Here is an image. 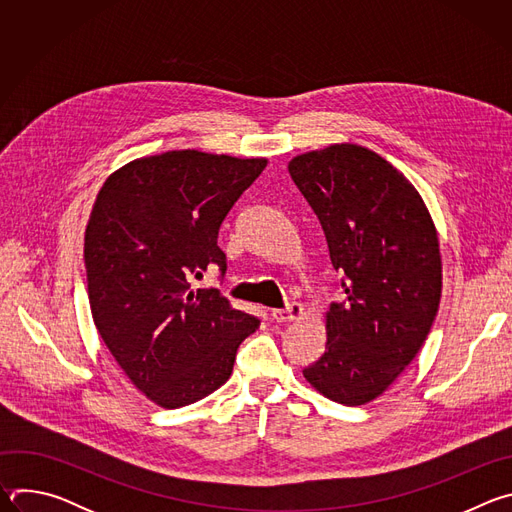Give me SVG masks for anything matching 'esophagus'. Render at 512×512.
<instances>
[{
	"mask_svg": "<svg viewBox=\"0 0 512 512\" xmlns=\"http://www.w3.org/2000/svg\"><path fill=\"white\" fill-rule=\"evenodd\" d=\"M271 316H273L275 322H296V320H300L304 316V308H302V304L294 302V304H289L283 310H273Z\"/></svg>",
	"mask_w": 512,
	"mask_h": 512,
	"instance_id": "esophagus-1",
	"label": "esophagus"
}]
</instances>
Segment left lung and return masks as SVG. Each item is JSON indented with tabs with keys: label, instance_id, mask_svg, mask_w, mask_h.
Listing matches in <instances>:
<instances>
[{
	"label": "left lung",
	"instance_id": "1",
	"mask_svg": "<svg viewBox=\"0 0 512 512\" xmlns=\"http://www.w3.org/2000/svg\"><path fill=\"white\" fill-rule=\"evenodd\" d=\"M287 170L346 275L344 302L326 312V350L304 377L330 401L367 405L417 356L440 308L437 229L415 186L362 145L332 143Z\"/></svg>",
	"mask_w": 512,
	"mask_h": 512
}]
</instances>
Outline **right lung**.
Listing matches in <instances>:
<instances>
[{"label":"right lung","mask_w":512,"mask_h":512,"mask_svg":"<svg viewBox=\"0 0 512 512\" xmlns=\"http://www.w3.org/2000/svg\"><path fill=\"white\" fill-rule=\"evenodd\" d=\"M265 158L172 150L137 158L105 180L85 231L93 322L127 379L178 409L225 385L259 320L218 289H192L227 269L218 229L265 170Z\"/></svg>","instance_id":"right-lung-1"}]
</instances>
